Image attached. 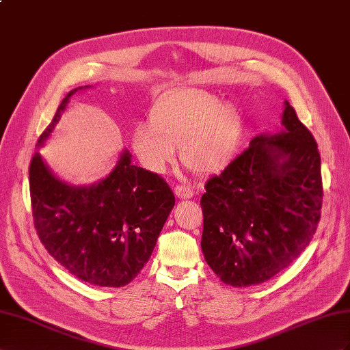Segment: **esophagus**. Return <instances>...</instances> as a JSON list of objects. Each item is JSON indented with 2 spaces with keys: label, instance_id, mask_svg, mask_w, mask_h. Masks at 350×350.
I'll return each mask as SVG.
<instances>
[{
  "label": "esophagus",
  "instance_id": "obj_1",
  "mask_svg": "<svg viewBox=\"0 0 350 350\" xmlns=\"http://www.w3.org/2000/svg\"><path fill=\"white\" fill-rule=\"evenodd\" d=\"M174 193L177 198H182V200H189L193 196V189L189 186H176L174 187Z\"/></svg>",
  "mask_w": 350,
  "mask_h": 350
}]
</instances>
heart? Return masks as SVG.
Returning <instances> with one entry per match:
<instances>
[{
  "label": "heart",
  "instance_id": "b5f03b06",
  "mask_svg": "<svg viewBox=\"0 0 350 350\" xmlns=\"http://www.w3.org/2000/svg\"><path fill=\"white\" fill-rule=\"evenodd\" d=\"M241 131L243 112L235 103L223 102L220 94L208 90L185 87L158 98L150 121L134 127L131 146L150 173H165L176 161V146H180L186 164L211 174L234 158Z\"/></svg>",
  "mask_w": 350,
  "mask_h": 350
}]
</instances>
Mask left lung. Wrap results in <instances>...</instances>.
<instances>
[{"instance_id": "1", "label": "left lung", "mask_w": 350, "mask_h": 350, "mask_svg": "<svg viewBox=\"0 0 350 350\" xmlns=\"http://www.w3.org/2000/svg\"><path fill=\"white\" fill-rule=\"evenodd\" d=\"M281 131L258 134L205 183V262L232 286L271 280L315 235L322 207L321 157L310 131L284 102Z\"/></svg>"}]
</instances>
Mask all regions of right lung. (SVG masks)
I'll return each instance as SVG.
<instances>
[{
	"label": "right lung",
	"mask_w": 350,
	"mask_h": 350,
	"mask_svg": "<svg viewBox=\"0 0 350 350\" xmlns=\"http://www.w3.org/2000/svg\"><path fill=\"white\" fill-rule=\"evenodd\" d=\"M90 85L65 96L37 148L51 136L70 97ZM29 187L42 245L70 275L98 286H124L137 276L174 207V193L164 178L133 165L127 149L109 174L88 186L60 180L37 150Z\"/></svg>",
	"instance_id": "obj_1"
}]
</instances>
